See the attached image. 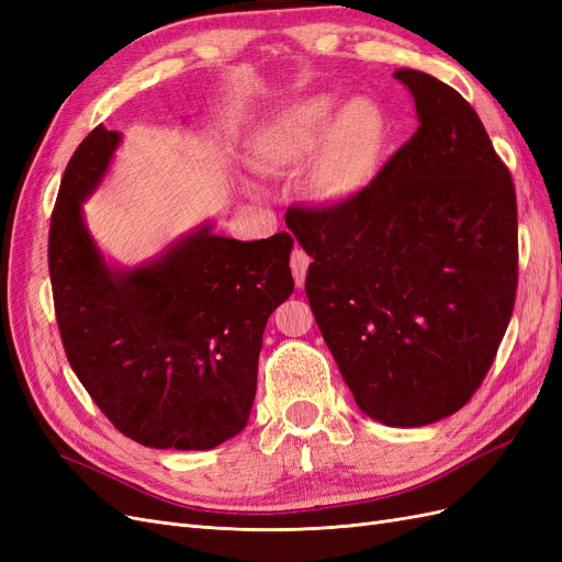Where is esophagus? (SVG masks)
I'll use <instances>...</instances> for the list:
<instances>
[{
    "instance_id": "esophagus-1",
    "label": "esophagus",
    "mask_w": 562,
    "mask_h": 562,
    "mask_svg": "<svg viewBox=\"0 0 562 562\" xmlns=\"http://www.w3.org/2000/svg\"><path fill=\"white\" fill-rule=\"evenodd\" d=\"M310 262H312V258H310V255L304 252L302 248H295V250H293V255H291V271H293L297 288H302V285H304V279H307Z\"/></svg>"
}]
</instances>
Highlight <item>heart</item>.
<instances>
[{"label": "heart", "mask_w": 562, "mask_h": 562, "mask_svg": "<svg viewBox=\"0 0 562 562\" xmlns=\"http://www.w3.org/2000/svg\"><path fill=\"white\" fill-rule=\"evenodd\" d=\"M328 95L307 98L281 112L255 140V157L269 168L310 161V187L321 201H349L378 171L384 147V119L366 98H351L333 112Z\"/></svg>", "instance_id": "b5f03b06"}]
</instances>
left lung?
Here are the masks:
<instances>
[{"instance_id": "1", "label": "left lung", "mask_w": 562, "mask_h": 562, "mask_svg": "<svg viewBox=\"0 0 562 562\" xmlns=\"http://www.w3.org/2000/svg\"><path fill=\"white\" fill-rule=\"evenodd\" d=\"M419 126L349 201L291 206L304 291L361 411L424 427L464 407L495 361L518 288L512 173L479 114L417 70Z\"/></svg>"}]
</instances>
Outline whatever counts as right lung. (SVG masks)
<instances>
[{
  "label": "right lung",
  "instance_id": "1",
  "mask_svg": "<svg viewBox=\"0 0 562 562\" xmlns=\"http://www.w3.org/2000/svg\"><path fill=\"white\" fill-rule=\"evenodd\" d=\"M116 131L95 126L65 168L48 229L63 347L100 411L135 443L211 450L239 434L269 314L291 297L293 236L225 239L203 225L159 260L116 271L83 225Z\"/></svg>",
  "mask_w": 562,
  "mask_h": 562
}]
</instances>
